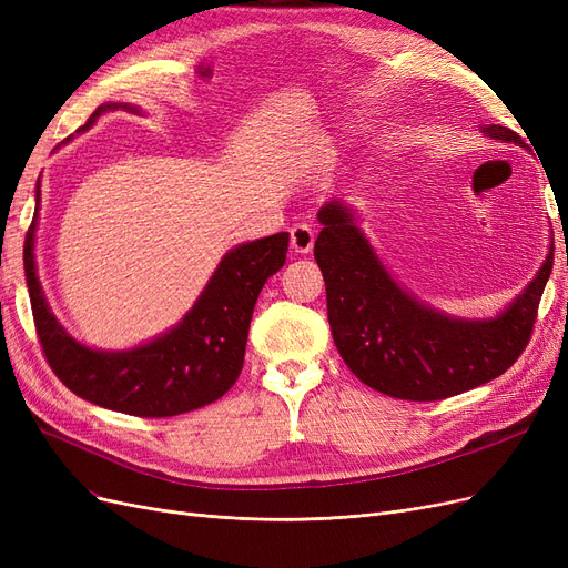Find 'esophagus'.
<instances>
[{
	"label": "esophagus",
	"instance_id": "esophagus-1",
	"mask_svg": "<svg viewBox=\"0 0 568 568\" xmlns=\"http://www.w3.org/2000/svg\"><path fill=\"white\" fill-rule=\"evenodd\" d=\"M313 244H315L313 225H307V222H298V225L291 227V248H294L296 253H301V255L311 253Z\"/></svg>",
	"mask_w": 568,
	"mask_h": 568
}]
</instances>
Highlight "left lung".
Returning a JSON list of instances; mask_svg holds the SVG:
<instances>
[{
	"mask_svg": "<svg viewBox=\"0 0 568 568\" xmlns=\"http://www.w3.org/2000/svg\"><path fill=\"white\" fill-rule=\"evenodd\" d=\"M484 132L521 144V136L503 125H486ZM317 220L315 261L326 284L332 336L343 363L369 388L400 400H443L488 384L528 346L552 253L505 313L455 320L398 286L346 203L322 205Z\"/></svg>",
	"mask_w": 568,
	"mask_h": 568,
	"instance_id": "1",
	"label": "left lung"
}]
</instances>
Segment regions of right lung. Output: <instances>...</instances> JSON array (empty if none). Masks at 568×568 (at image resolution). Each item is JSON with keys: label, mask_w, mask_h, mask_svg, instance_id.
<instances>
[{"label": "right lung", "mask_w": 568, "mask_h": 568, "mask_svg": "<svg viewBox=\"0 0 568 568\" xmlns=\"http://www.w3.org/2000/svg\"><path fill=\"white\" fill-rule=\"evenodd\" d=\"M120 109L99 106L78 132ZM140 113V109L123 104ZM40 205V182H38ZM38 213L23 246L32 317L47 363L65 388L99 407L134 417H175L211 405L225 395L244 367L246 338L261 288L286 263L288 234L280 232L232 248L175 329L130 351L82 346L51 315L36 267Z\"/></svg>", "instance_id": "add662e5"}]
</instances>
